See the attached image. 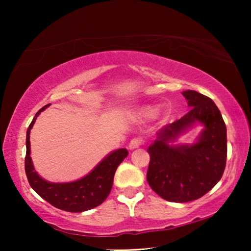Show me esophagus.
Masks as SVG:
<instances>
[{
	"instance_id": "34e87169",
	"label": "esophagus",
	"mask_w": 251,
	"mask_h": 251,
	"mask_svg": "<svg viewBox=\"0 0 251 251\" xmlns=\"http://www.w3.org/2000/svg\"><path fill=\"white\" fill-rule=\"evenodd\" d=\"M144 144V139L140 138V137H135V138H132L130 140L129 143V149L130 150H135V149H138L139 146H142Z\"/></svg>"
}]
</instances>
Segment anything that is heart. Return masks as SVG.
Here are the masks:
<instances>
[{"instance_id": "heart-1", "label": "heart", "mask_w": 251, "mask_h": 251, "mask_svg": "<svg viewBox=\"0 0 251 251\" xmlns=\"http://www.w3.org/2000/svg\"><path fill=\"white\" fill-rule=\"evenodd\" d=\"M142 114H143V116H145V118H153L154 114H155V112H154L153 109L146 108L142 112Z\"/></svg>"}]
</instances>
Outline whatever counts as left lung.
<instances>
[{
  "mask_svg": "<svg viewBox=\"0 0 251 251\" xmlns=\"http://www.w3.org/2000/svg\"><path fill=\"white\" fill-rule=\"evenodd\" d=\"M183 96L192 108L157 133V139L147 150L151 160L146 175L151 188L157 195L180 203L203 197L221 180L227 155L226 126L215 102L193 90L184 91ZM195 122L205 126L197 143L167 145L169 140Z\"/></svg>",
  "mask_w": 251,
  "mask_h": 251,
  "instance_id": "obj_1",
  "label": "left lung"
}]
</instances>
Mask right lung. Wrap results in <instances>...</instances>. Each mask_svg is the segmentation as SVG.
Listing matches in <instances>:
<instances>
[{
	"label": "right lung",
	"mask_w": 251,
	"mask_h": 251,
	"mask_svg": "<svg viewBox=\"0 0 251 251\" xmlns=\"http://www.w3.org/2000/svg\"><path fill=\"white\" fill-rule=\"evenodd\" d=\"M48 106L40 109L34 116L32 123L27 129L26 136V156L25 173L30 187L53 207L70 212H82L97 207L108 197L112 190L113 178L116 168L128 156L129 152L126 149H120L109 154L87 176L72 183H49L41 178L34 171L30 157V129L40 113Z\"/></svg>",
	"instance_id": "right-lung-1"
}]
</instances>
